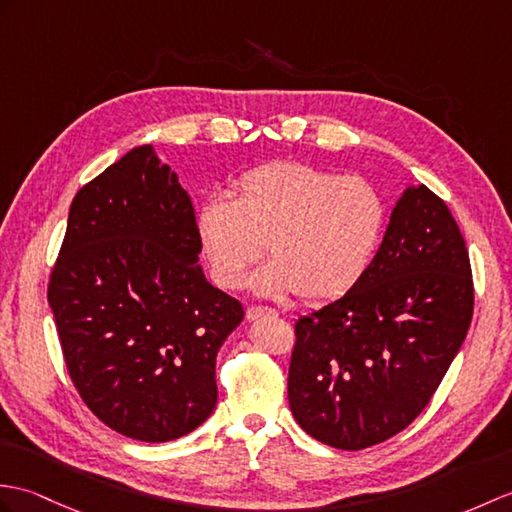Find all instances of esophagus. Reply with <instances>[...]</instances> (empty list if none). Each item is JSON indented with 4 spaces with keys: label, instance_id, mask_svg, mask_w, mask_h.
Wrapping results in <instances>:
<instances>
[{
    "label": "esophagus",
    "instance_id": "esophagus-1",
    "mask_svg": "<svg viewBox=\"0 0 512 512\" xmlns=\"http://www.w3.org/2000/svg\"><path fill=\"white\" fill-rule=\"evenodd\" d=\"M270 314H275V312L270 310V307L253 305V307H248V310H246V320H257V318H261V316H270Z\"/></svg>",
    "mask_w": 512,
    "mask_h": 512
}]
</instances>
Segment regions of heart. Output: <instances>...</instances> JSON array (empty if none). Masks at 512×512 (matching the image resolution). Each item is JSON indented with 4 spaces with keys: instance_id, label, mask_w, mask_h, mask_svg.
Listing matches in <instances>:
<instances>
[{
    "instance_id": "1",
    "label": "heart",
    "mask_w": 512,
    "mask_h": 512,
    "mask_svg": "<svg viewBox=\"0 0 512 512\" xmlns=\"http://www.w3.org/2000/svg\"><path fill=\"white\" fill-rule=\"evenodd\" d=\"M196 237L211 279L235 290L251 279L255 294L329 303L366 275L386 229V202L362 176L279 161L246 172L235 198L211 194L196 209Z\"/></svg>"
}]
</instances>
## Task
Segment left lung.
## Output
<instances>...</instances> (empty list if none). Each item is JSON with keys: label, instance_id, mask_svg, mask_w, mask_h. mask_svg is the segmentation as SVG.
I'll list each match as a JSON object with an SVG mask.
<instances>
[{"label": "left lung", "instance_id": "obj_1", "mask_svg": "<svg viewBox=\"0 0 512 512\" xmlns=\"http://www.w3.org/2000/svg\"><path fill=\"white\" fill-rule=\"evenodd\" d=\"M473 281L445 202L408 185L366 275L296 320L288 399L296 423L336 449H364L408 427L467 338Z\"/></svg>", "mask_w": 512, "mask_h": 512}]
</instances>
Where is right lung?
<instances>
[{"mask_svg": "<svg viewBox=\"0 0 512 512\" xmlns=\"http://www.w3.org/2000/svg\"><path fill=\"white\" fill-rule=\"evenodd\" d=\"M192 198L152 144L71 200L47 301L71 382L111 430L144 443L216 408V358L244 310L198 264Z\"/></svg>", "mask_w": 512, "mask_h": 512, "instance_id": "add662e5", "label": "right lung"}]
</instances>
